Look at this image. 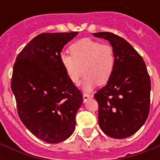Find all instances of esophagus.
<instances>
[{"label": "esophagus", "mask_w": 160, "mask_h": 160, "mask_svg": "<svg viewBox=\"0 0 160 160\" xmlns=\"http://www.w3.org/2000/svg\"><path fill=\"white\" fill-rule=\"evenodd\" d=\"M93 97L92 95H90V94H87V93H84V95H83V100L84 101H87L89 99H91Z\"/></svg>", "instance_id": "esophagus-1"}]
</instances>
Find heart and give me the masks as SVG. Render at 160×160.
Instances as JSON below:
<instances>
[{
    "label": "heart",
    "instance_id": "1",
    "mask_svg": "<svg viewBox=\"0 0 160 160\" xmlns=\"http://www.w3.org/2000/svg\"><path fill=\"white\" fill-rule=\"evenodd\" d=\"M70 51L71 55L60 54V60L72 83L80 82L85 72L83 88L89 91L96 83L103 85L111 77L115 65V54L111 46L83 39L71 45Z\"/></svg>",
    "mask_w": 160,
    "mask_h": 160
}]
</instances>
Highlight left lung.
Wrapping results in <instances>:
<instances>
[{
	"label": "left lung",
	"mask_w": 160,
	"mask_h": 160,
	"mask_svg": "<svg viewBox=\"0 0 160 160\" xmlns=\"http://www.w3.org/2000/svg\"><path fill=\"white\" fill-rule=\"evenodd\" d=\"M109 41L115 65L107 84L95 94L101 130L114 139L137 132L146 121L150 106L151 83L143 58L127 41L111 32L93 34Z\"/></svg>",
	"instance_id": "obj_1"
}]
</instances>
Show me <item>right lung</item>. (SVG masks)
Wrapping results in <instances>:
<instances>
[{
	"label": "right lung",
	"instance_id": "obj_1",
	"mask_svg": "<svg viewBox=\"0 0 160 160\" xmlns=\"http://www.w3.org/2000/svg\"><path fill=\"white\" fill-rule=\"evenodd\" d=\"M77 34H40L14 64L11 86L19 117L31 134L49 144L73 134L83 103L81 91L68 79L60 60L63 47Z\"/></svg>",
	"mask_w": 160,
	"mask_h": 160
}]
</instances>
